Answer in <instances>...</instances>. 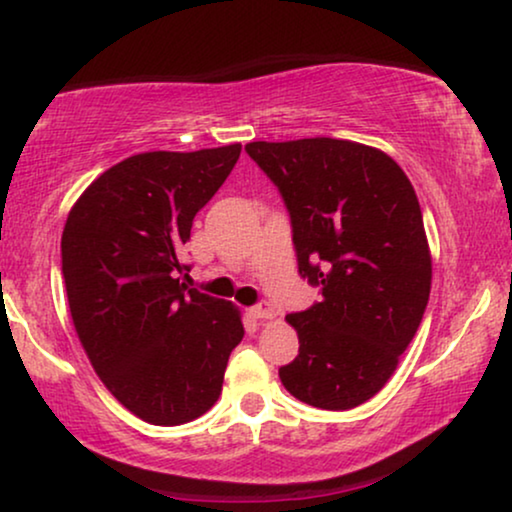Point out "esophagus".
I'll list each match as a JSON object with an SVG mask.
<instances>
[{"label": "esophagus", "instance_id": "34e87169", "mask_svg": "<svg viewBox=\"0 0 512 512\" xmlns=\"http://www.w3.org/2000/svg\"><path fill=\"white\" fill-rule=\"evenodd\" d=\"M251 314H254V319H261V321H268L275 317V307H272L268 300H261V303L251 307Z\"/></svg>", "mask_w": 512, "mask_h": 512}]
</instances>
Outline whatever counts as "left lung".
Segmentation results:
<instances>
[{
	"instance_id": "obj_1",
	"label": "left lung",
	"mask_w": 512,
	"mask_h": 512,
	"mask_svg": "<svg viewBox=\"0 0 512 512\" xmlns=\"http://www.w3.org/2000/svg\"><path fill=\"white\" fill-rule=\"evenodd\" d=\"M291 214L298 272L321 303L286 314L298 356L279 380L298 401L352 410L380 391L422 324L431 249L410 179L387 153L310 137L244 146Z\"/></svg>"
}]
</instances>
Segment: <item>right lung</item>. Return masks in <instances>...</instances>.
I'll return each mask as SVG.
<instances>
[{"label":"right lung","mask_w":512,"mask_h":512,"mask_svg":"<svg viewBox=\"0 0 512 512\" xmlns=\"http://www.w3.org/2000/svg\"><path fill=\"white\" fill-rule=\"evenodd\" d=\"M240 151L137 153L102 172L69 209L60 247L76 335L104 387L149 424L205 415L244 338L233 303L177 277L195 214Z\"/></svg>","instance_id":"1"}]
</instances>
